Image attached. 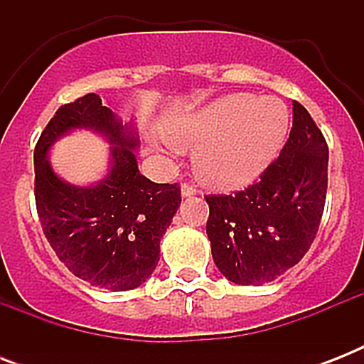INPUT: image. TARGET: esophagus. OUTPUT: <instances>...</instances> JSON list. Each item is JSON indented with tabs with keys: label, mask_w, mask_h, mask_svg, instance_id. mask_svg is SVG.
Masks as SVG:
<instances>
[{
	"label": "esophagus",
	"mask_w": 364,
	"mask_h": 364,
	"mask_svg": "<svg viewBox=\"0 0 364 364\" xmlns=\"http://www.w3.org/2000/svg\"><path fill=\"white\" fill-rule=\"evenodd\" d=\"M181 194L183 196H193V194H196V187H194L193 183H183L181 185Z\"/></svg>",
	"instance_id": "1"
}]
</instances>
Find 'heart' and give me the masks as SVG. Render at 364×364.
<instances>
[{
  "mask_svg": "<svg viewBox=\"0 0 364 364\" xmlns=\"http://www.w3.org/2000/svg\"><path fill=\"white\" fill-rule=\"evenodd\" d=\"M171 137L194 149V168L213 187L247 185L270 164L289 130L287 107L276 98L232 94L168 124ZM160 151L176 143L159 137Z\"/></svg>",
  "mask_w": 364,
  "mask_h": 364,
  "instance_id": "heart-1",
  "label": "heart"
}]
</instances>
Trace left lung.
Returning a JSON list of instances; mask_svg holds the SVG:
<instances>
[{
    "label": "left lung",
    "mask_w": 364,
    "mask_h": 364,
    "mask_svg": "<svg viewBox=\"0 0 364 364\" xmlns=\"http://www.w3.org/2000/svg\"><path fill=\"white\" fill-rule=\"evenodd\" d=\"M328 145L310 113L293 102V128L282 153L253 185L208 194L205 232L223 276L260 285L293 268L321 223L328 185Z\"/></svg>",
    "instance_id": "obj_1"
}]
</instances>
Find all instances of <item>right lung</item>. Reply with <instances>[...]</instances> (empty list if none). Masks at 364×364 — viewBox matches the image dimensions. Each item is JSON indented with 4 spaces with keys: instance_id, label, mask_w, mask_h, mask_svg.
Segmentation results:
<instances>
[{
    "instance_id": "add662e5",
    "label": "right lung",
    "mask_w": 364,
    "mask_h": 364,
    "mask_svg": "<svg viewBox=\"0 0 364 364\" xmlns=\"http://www.w3.org/2000/svg\"><path fill=\"white\" fill-rule=\"evenodd\" d=\"M73 127H92L116 145L112 171L94 188L68 186L48 164V147ZM136 147V134L90 92L58 107L33 151V194L45 238L68 270L94 287H139L159 264L160 238L181 204L177 183L139 173Z\"/></svg>"
}]
</instances>
